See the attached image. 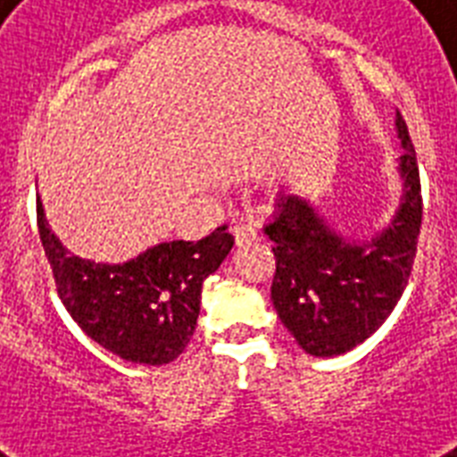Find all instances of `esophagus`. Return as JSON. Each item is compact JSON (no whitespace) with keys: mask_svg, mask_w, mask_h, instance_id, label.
Returning a JSON list of instances; mask_svg holds the SVG:
<instances>
[{"mask_svg":"<svg viewBox=\"0 0 457 457\" xmlns=\"http://www.w3.org/2000/svg\"><path fill=\"white\" fill-rule=\"evenodd\" d=\"M232 235H235L237 246H246V244L256 242L258 239V229L253 225H246V222H239L232 228Z\"/></svg>","mask_w":457,"mask_h":457,"instance_id":"1","label":"esophagus"}]
</instances>
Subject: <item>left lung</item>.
<instances>
[{
	"label": "left lung",
	"instance_id": "1",
	"mask_svg": "<svg viewBox=\"0 0 457 457\" xmlns=\"http://www.w3.org/2000/svg\"><path fill=\"white\" fill-rule=\"evenodd\" d=\"M401 199L389 222L370 237H351L312 201L285 192L265 235L275 246L270 299L278 318L305 353L334 358L370 339L403 296L418 251L422 189L415 149L396 111Z\"/></svg>",
	"mask_w": 457,
	"mask_h": 457
}]
</instances>
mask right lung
Wrapping results in <instances>:
<instances>
[{
  "label": "right lung",
  "instance_id": "right-lung-1",
  "mask_svg": "<svg viewBox=\"0 0 457 457\" xmlns=\"http://www.w3.org/2000/svg\"><path fill=\"white\" fill-rule=\"evenodd\" d=\"M37 228L71 318L99 346L139 365H165L185 351L199 318L204 279L235 244L228 225H220L199 242L172 239L123 263H96L61 244L39 196Z\"/></svg>",
  "mask_w": 457,
  "mask_h": 457
}]
</instances>
